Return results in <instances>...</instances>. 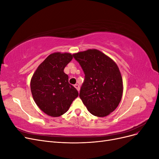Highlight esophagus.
I'll use <instances>...</instances> for the list:
<instances>
[{
  "label": "esophagus",
  "mask_w": 159,
  "mask_h": 159,
  "mask_svg": "<svg viewBox=\"0 0 159 159\" xmlns=\"http://www.w3.org/2000/svg\"><path fill=\"white\" fill-rule=\"evenodd\" d=\"M74 87L77 89V90H78V91H80V85H79L78 84H75V85H74Z\"/></svg>",
  "instance_id": "esophagus-1"
}]
</instances>
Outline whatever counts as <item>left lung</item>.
Here are the masks:
<instances>
[{"instance_id": "8db88e82", "label": "left lung", "mask_w": 159, "mask_h": 159, "mask_svg": "<svg viewBox=\"0 0 159 159\" xmlns=\"http://www.w3.org/2000/svg\"><path fill=\"white\" fill-rule=\"evenodd\" d=\"M85 74L80 98L90 113L107 116L121 102L123 79L116 63L96 49H89L74 54Z\"/></svg>"}]
</instances>
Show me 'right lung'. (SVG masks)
I'll return each instance as SVG.
<instances>
[{"label":"right lung","instance_id":"1","mask_svg":"<svg viewBox=\"0 0 159 159\" xmlns=\"http://www.w3.org/2000/svg\"><path fill=\"white\" fill-rule=\"evenodd\" d=\"M70 53L50 54L38 67L30 81L34 100L43 112L53 117L68 111L78 92L69 84L65 67L73 59Z\"/></svg>","mask_w":159,"mask_h":159}]
</instances>
